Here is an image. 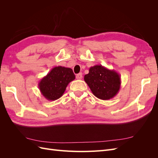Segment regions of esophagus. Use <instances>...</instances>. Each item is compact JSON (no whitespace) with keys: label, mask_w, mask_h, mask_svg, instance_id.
I'll return each mask as SVG.
<instances>
[{"label":"esophagus","mask_w":158,"mask_h":158,"mask_svg":"<svg viewBox=\"0 0 158 158\" xmlns=\"http://www.w3.org/2000/svg\"><path fill=\"white\" fill-rule=\"evenodd\" d=\"M76 79H78V80H81V79H82V73H79L78 74H76Z\"/></svg>","instance_id":"1"}]
</instances>
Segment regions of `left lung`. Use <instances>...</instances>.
<instances>
[{
  "mask_svg": "<svg viewBox=\"0 0 158 158\" xmlns=\"http://www.w3.org/2000/svg\"><path fill=\"white\" fill-rule=\"evenodd\" d=\"M84 80L95 96L102 100L115 96L121 84L120 74L100 64L90 67L89 73L84 76Z\"/></svg>",
  "mask_w": 158,
  "mask_h": 158,
  "instance_id": "left-lung-1",
  "label": "left lung"
}]
</instances>
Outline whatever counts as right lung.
Listing matches in <instances>:
<instances>
[{
    "instance_id": "obj_1",
    "label": "right lung",
    "mask_w": 158,
    "mask_h": 158,
    "mask_svg": "<svg viewBox=\"0 0 158 158\" xmlns=\"http://www.w3.org/2000/svg\"><path fill=\"white\" fill-rule=\"evenodd\" d=\"M74 79L75 75L70 68L56 66L40 81L38 86L46 99L55 101L63 95L68 84Z\"/></svg>"
}]
</instances>
